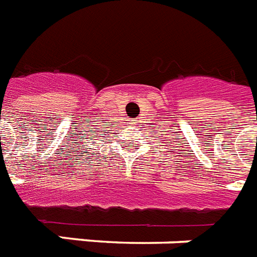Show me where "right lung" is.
Listing matches in <instances>:
<instances>
[{
  "label": "right lung",
  "instance_id": "right-lung-1",
  "mask_svg": "<svg viewBox=\"0 0 257 257\" xmlns=\"http://www.w3.org/2000/svg\"><path fill=\"white\" fill-rule=\"evenodd\" d=\"M90 132H91V131H90ZM83 148H85V147H82V150H83ZM79 150H81V148H79ZM85 151H87V150H85Z\"/></svg>",
  "mask_w": 257,
  "mask_h": 257
}]
</instances>
